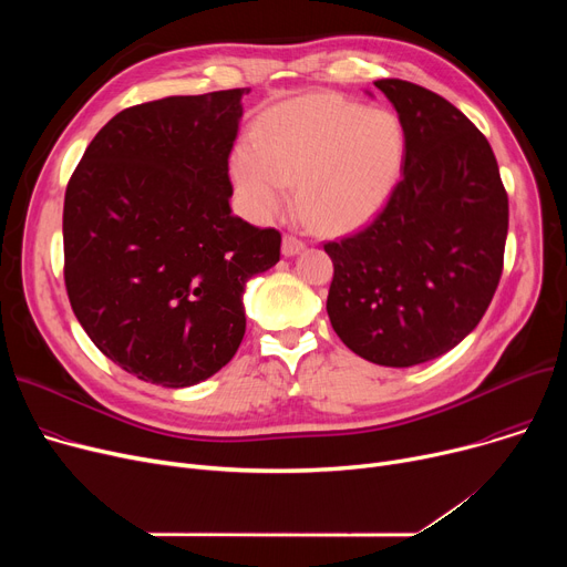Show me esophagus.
I'll list each match as a JSON object with an SVG mask.
<instances>
[{"instance_id": "obj_1", "label": "esophagus", "mask_w": 567, "mask_h": 567, "mask_svg": "<svg viewBox=\"0 0 567 567\" xmlns=\"http://www.w3.org/2000/svg\"><path fill=\"white\" fill-rule=\"evenodd\" d=\"M303 248H306L303 238L293 236V234H285V236H282V255H285V257H291V255H296V252H301Z\"/></svg>"}]
</instances>
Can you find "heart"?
Instances as JSON below:
<instances>
[{"label":"heart","mask_w":567,"mask_h":567,"mask_svg":"<svg viewBox=\"0 0 567 567\" xmlns=\"http://www.w3.org/2000/svg\"><path fill=\"white\" fill-rule=\"evenodd\" d=\"M402 161L404 131L393 112L310 94L259 118L252 144L231 156V176L255 218L278 216L296 184L303 220L319 231H340L377 212Z\"/></svg>","instance_id":"heart-1"}]
</instances>
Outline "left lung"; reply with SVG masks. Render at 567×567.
Instances as JSON below:
<instances>
[{"label": "left lung", "mask_w": 567, "mask_h": 567, "mask_svg": "<svg viewBox=\"0 0 567 567\" xmlns=\"http://www.w3.org/2000/svg\"><path fill=\"white\" fill-rule=\"evenodd\" d=\"M400 114L402 178L381 212L323 250L333 331L361 359L411 368L460 344L503 274L508 193L487 137L443 96L374 82Z\"/></svg>", "instance_id": "left-lung-1"}]
</instances>
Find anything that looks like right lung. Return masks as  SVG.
<instances>
[{"label":"right lung","instance_id":"1","mask_svg":"<svg viewBox=\"0 0 567 567\" xmlns=\"http://www.w3.org/2000/svg\"><path fill=\"white\" fill-rule=\"evenodd\" d=\"M250 89L167 96L112 116L64 197V282L92 342L169 389L231 361L246 280L282 236L231 214L229 154Z\"/></svg>","mask_w":567,"mask_h":567}]
</instances>
